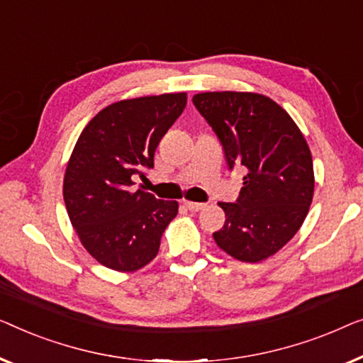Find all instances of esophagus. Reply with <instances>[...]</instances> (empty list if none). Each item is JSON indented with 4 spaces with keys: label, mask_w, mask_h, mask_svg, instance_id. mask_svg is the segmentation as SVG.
<instances>
[{
    "label": "esophagus",
    "mask_w": 363,
    "mask_h": 363,
    "mask_svg": "<svg viewBox=\"0 0 363 363\" xmlns=\"http://www.w3.org/2000/svg\"><path fill=\"white\" fill-rule=\"evenodd\" d=\"M184 206H186L189 211L191 212H199V211H202L203 207H206V203H202V202H191V201H184Z\"/></svg>",
    "instance_id": "obj_1"
}]
</instances>
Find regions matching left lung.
Returning a JSON list of instances; mask_svg holds the SVG:
<instances>
[{"mask_svg": "<svg viewBox=\"0 0 363 363\" xmlns=\"http://www.w3.org/2000/svg\"><path fill=\"white\" fill-rule=\"evenodd\" d=\"M192 101L220 140L228 167L245 172L237 202H218L225 223L213 240L235 259L263 262L294 237L313 202L306 138L288 111L262 94L203 91Z\"/></svg>", "mask_w": 363, "mask_h": 363, "instance_id": "obj_1", "label": "left lung"}]
</instances>
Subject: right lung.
<instances>
[{"instance_id":"obj_1","label":"right lung","mask_w":363,"mask_h":363,"mask_svg":"<svg viewBox=\"0 0 363 363\" xmlns=\"http://www.w3.org/2000/svg\"><path fill=\"white\" fill-rule=\"evenodd\" d=\"M186 104V91L115 101L75 143L64 176L65 208L80 243L106 268L133 273L146 267L177 216L176 201L131 186L155 166L156 147Z\"/></svg>"}]
</instances>
